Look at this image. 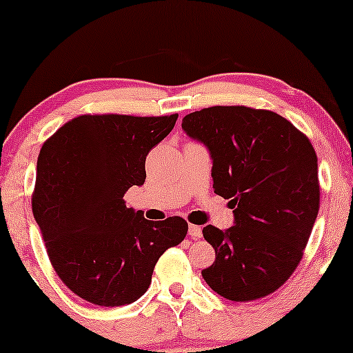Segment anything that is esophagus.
Returning <instances> with one entry per match:
<instances>
[{"label": "esophagus", "mask_w": 353, "mask_h": 353, "mask_svg": "<svg viewBox=\"0 0 353 353\" xmlns=\"http://www.w3.org/2000/svg\"><path fill=\"white\" fill-rule=\"evenodd\" d=\"M190 236H191L192 239H199V238H202V230H201V226L190 225Z\"/></svg>", "instance_id": "esophagus-1"}]
</instances>
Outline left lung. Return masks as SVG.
<instances>
[{
  "label": "left lung",
  "mask_w": 353,
  "mask_h": 353,
  "mask_svg": "<svg viewBox=\"0 0 353 353\" xmlns=\"http://www.w3.org/2000/svg\"><path fill=\"white\" fill-rule=\"evenodd\" d=\"M181 127L209 148L214 190L234 209L231 228L202 230L215 249L202 276L228 301L270 296L301 263L320 209L310 139L279 114L248 105L196 110Z\"/></svg>",
  "instance_id": "8db88e82"
}]
</instances>
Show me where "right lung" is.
I'll use <instances>...</instances> for the list:
<instances>
[{"mask_svg": "<svg viewBox=\"0 0 353 353\" xmlns=\"http://www.w3.org/2000/svg\"><path fill=\"white\" fill-rule=\"evenodd\" d=\"M176 119L85 114L43 144L33 216L57 276L83 301L101 307L134 302L148 291L159 257L186 238L185 219L146 220L123 199L146 180L148 152Z\"/></svg>", "mask_w": 353, "mask_h": 353, "instance_id": "add662e5", "label": "right lung"}]
</instances>
